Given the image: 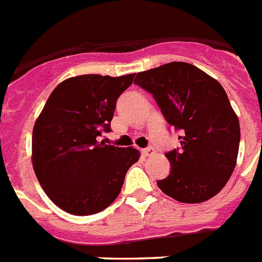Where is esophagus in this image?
Instances as JSON below:
<instances>
[{
	"mask_svg": "<svg viewBox=\"0 0 262 262\" xmlns=\"http://www.w3.org/2000/svg\"><path fill=\"white\" fill-rule=\"evenodd\" d=\"M140 152H142V155H143V157H151V155L155 154V151H154V148H152V147L142 148V150H140Z\"/></svg>",
	"mask_w": 262,
	"mask_h": 262,
	"instance_id": "34e87169",
	"label": "esophagus"
}]
</instances>
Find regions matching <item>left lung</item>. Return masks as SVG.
I'll return each instance as SVG.
<instances>
[{
    "mask_svg": "<svg viewBox=\"0 0 262 262\" xmlns=\"http://www.w3.org/2000/svg\"><path fill=\"white\" fill-rule=\"evenodd\" d=\"M135 84L152 95L166 122L181 134V147L166 154L171 171L158 187L185 204L213 198L234 170L241 136L221 84L182 61L139 72Z\"/></svg>",
    "mask_w": 262,
    "mask_h": 262,
    "instance_id": "left-lung-1",
    "label": "left lung"
}]
</instances>
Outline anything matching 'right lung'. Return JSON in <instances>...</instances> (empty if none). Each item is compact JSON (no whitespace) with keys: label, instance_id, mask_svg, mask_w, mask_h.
<instances>
[{"label":"right lung","instance_id":"add662e5","mask_svg":"<svg viewBox=\"0 0 262 262\" xmlns=\"http://www.w3.org/2000/svg\"><path fill=\"white\" fill-rule=\"evenodd\" d=\"M135 73L81 75L53 90L32 136V162L41 187L55 205L75 215L104 210L122 190L139 151L99 142L111 131L118 97Z\"/></svg>","mask_w":262,"mask_h":262}]
</instances>
